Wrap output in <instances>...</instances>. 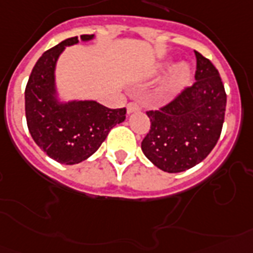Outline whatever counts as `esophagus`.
<instances>
[{"label": "esophagus", "instance_id": "1", "mask_svg": "<svg viewBox=\"0 0 253 253\" xmlns=\"http://www.w3.org/2000/svg\"><path fill=\"white\" fill-rule=\"evenodd\" d=\"M139 111V106L137 103H134V102H130V103H128V106H126V112L128 114H131V112H137Z\"/></svg>", "mask_w": 253, "mask_h": 253}]
</instances>
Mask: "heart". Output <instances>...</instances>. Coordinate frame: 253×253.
I'll return each instance as SVG.
<instances>
[{
    "mask_svg": "<svg viewBox=\"0 0 253 253\" xmlns=\"http://www.w3.org/2000/svg\"><path fill=\"white\" fill-rule=\"evenodd\" d=\"M169 67L170 66L168 63H164L160 66V70H168ZM190 77H191V74H190V70L187 68V66L179 64L159 90L160 99H168V98H172L178 93H181L189 85Z\"/></svg>",
    "mask_w": 253,
    "mask_h": 253,
    "instance_id": "obj_1",
    "label": "heart"
}]
</instances>
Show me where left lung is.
Listing matches in <instances>:
<instances>
[{
    "label": "left lung",
    "instance_id": "1",
    "mask_svg": "<svg viewBox=\"0 0 253 253\" xmlns=\"http://www.w3.org/2000/svg\"><path fill=\"white\" fill-rule=\"evenodd\" d=\"M195 83L172 102L147 111L151 126L142 151L159 169L178 173L206 159L220 138L226 93L220 74L198 51Z\"/></svg>",
    "mask_w": 253,
    "mask_h": 253
}]
</instances>
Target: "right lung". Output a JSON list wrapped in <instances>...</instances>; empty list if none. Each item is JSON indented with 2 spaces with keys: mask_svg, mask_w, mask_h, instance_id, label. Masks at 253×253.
<instances>
[{
  "mask_svg": "<svg viewBox=\"0 0 253 253\" xmlns=\"http://www.w3.org/2000/svg\"><path fill=\"white\" fill-rule=\"evenodd\" d=\"M94 35H83L90 41ZM79 42L71 37L41 55L26 86V118L33 141L49 158L72 166L86 160L125 120V108L104 107L95 101L62 102L55 85V66L66 46Z\"/></svg>",
  "mask_w": 253,
  "mask_h": 253,
  "instance_id": "1",
  "label": "right lung"
}]
</instances>
